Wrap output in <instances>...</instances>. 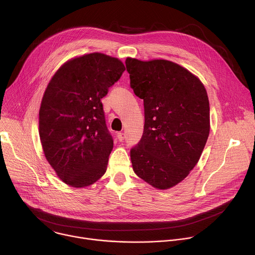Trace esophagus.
<instances>
[{"mask_svg": "<svg viewBox=\"0 0 255 255\" xmlns=\"http://www.w3.org/2000/svg\"><path fill=\"white\" fill-rule=\"evenodd\" d=\"M118 138L120 142H123V140L126 138V133L125 132H119L118 133Z\"/></svg>", "mask_w": 255, "mask_h": 255, "instance_id": "obj_1", "label": "esophagus"}]
</instances>
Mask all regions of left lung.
<instances>
[{
    "label": "left lung",
    "mask_w": 255,
    "mask_h": 255,
    "mask_svg": "<svg viewBox=\"0 0 255 255\" xmlns=\"http://www.w3.org/2000/svg\"><path fill=\"white\" fill-rule=\"evenodd\" d=\"M134 94L144 100V132L130 150L134 173L158 189L181 182L199 162L210 133V103L201 80L166 60L128 58Z\"/></svg>",
    "instance_id": "1"
}]
</instances>
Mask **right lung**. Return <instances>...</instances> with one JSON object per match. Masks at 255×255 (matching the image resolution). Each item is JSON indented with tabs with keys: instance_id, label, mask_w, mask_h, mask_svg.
Returning a JSON list of instances; mask_svg holds the SVG:
<instances>
[{
	"instance_id": "obj_1",
	"label": "right lung",
	"mask_w": 255,
	"mask_h": 255,
	"mask_svg": "<svg viewBox=\"0 0 255 255\" xmlns=\"http://www.w3.org/2000/svg\"><path fill=\"white\" fill-rule=\"evenodd\" d=\"M122 61L100 52L65 63L50 79L39 109L46 160L66 184L81 188L105 173L113 139L101 99L122 77Z\"/></svg>"
}]
</instances>
